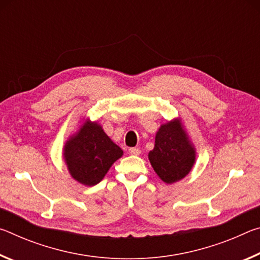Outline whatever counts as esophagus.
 I'll return each instance as SVG.
<instances>
[{
  "instance_id": "obj_1",
  "label": "esophagus",
  "mask_w": 260,
  "mask_h": 260,
  "mask_svg": "<svg viewBox=\"0 0 260 260\" xmlns=\"http://www.w3.org/2000/svg\"><path fill=\"white\" fill-rule=\"evenodd\" d=\"M128 152L131 155H134V156H139L141 153V149L140 148H129L128 149Z\"/></svg>"
}]
</instances>
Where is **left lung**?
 <instances>
[{"label":"left lung","mask_w":260,"mask_h":260,"mask_svg":"<svg viewBox=\"0 0 260 260\" xmlns=\"http://www.w3.org/2000/svg\"><path fill=\"white\" fill-rule=\"evenodd\" d=\"M149 160L162 181L173 183L186 177L195 161V151L178 121L162 125L157 132Z\"/></svg>","instance_id":"left-lung-1"}]
</instances>
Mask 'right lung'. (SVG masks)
Returning <instances> with one entry per match:
<instances>
[{"label":"right lung","instance_id":"right-lung-1","mask_svg":"<svg viewBox=\"0 0 260 260\" xmlns=\"http://www.w3.org/2000/svg\"><path fill=\"white\" fill-rule=\"evenodd\" d=\"M121 156V149L110 140L96 122H86L64 148L70 173L86 186L98 184Z\"/></svg>","mask_w":260,"mask_h":260}]
</instances>
